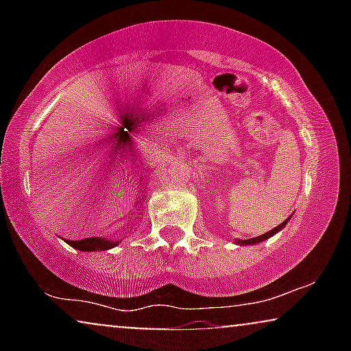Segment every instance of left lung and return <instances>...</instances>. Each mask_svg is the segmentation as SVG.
I'll return each mask as SVG.
<instances>
[{
	"instance_id": "8db88e82",
	"label": "left lung",
	"mask_w": 351,
	"mask_h": 351,
	"mask_svg": "<svg viewBox=\"0 0 351 351\" xmlns=\"http://www.w3.org/2000/svg\"><path fill=\"white\" fill-rule=\"evenodd\" d=\"M291 219V217H287V219L284 221V223H280L279 226L277 228H274V229H271V231L269 232H265V234H261V236H257V237H251V239H245V241H236L237 244H241V245H245V244H257V243H263V241H265V239H269V237L271 236H274L276 234V232H279L282 228L285 226V224H287V221Z\"/></svg>"
}]
</instances>
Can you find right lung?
Wrapping results in <instances>:
<instances>
[{
    "instance_id": "1",
    "label": "right lung",
    "mask_w": 351,
    "mask_h": 351,
    "mask_svg": "<svg viewBox=\"0 0 351 351\" xmlns=\"http://www.w3.org/2000/svg\"><path fill=\"white\" fill-rule=\"evenodd\" d=\"M66 243L72 245L74 249H79V251L88 252V251H107V249L115 247V245L119 244V241L102 239V237H87V239L66 241Z\"/></svg>"
}]
</instances>
